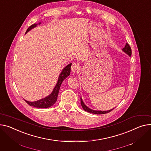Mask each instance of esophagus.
I'll list each match as a JSON object with an SVG mask.
<instances>
[{
	"label": "esophagus",
	"instance_id": "obj_1",
	"mask_svg": "<svg viewBox=\"0 0 151 151\" xmlns=\"http://www.w3.org/2000/svg\"><path fill=\"white\" fill-rule=\"evenodd\" d=\"M79 68V65L78 64L76 63H73L71 67V70H72V72H75L76 70H78V68Z\"/></svg>",
	"mask_w": 151,
	"mask_h": 151
}]
</instances>
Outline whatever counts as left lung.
I'll return each mask as SVG.
<instances>
[{"mask_svg":"<svg viewBox=\"0 0 151 151\" xmlns=\"http://www.w3.org/2000/svg\"><path fill=\"white\" fill-rule=\"evenodd\" d=\"M123 51L126 53L127 55H129V57H130V56H131L132 55V50H131V48H130V47L129 46V45L126 43L125 47L122 49ZM81 106L83 107V109L85 110V111L86 112H88L89 113H92V114H98V115H101V114H107V113H109L110 112V111H112V110L115 109H110V110H93V109H90L89 107H88L84 103V101H83V99L81 96Z\"/></svg>","mask_w":151,"mask_h":151,"instance_id":"8db88e82","label":"left lung"}]
</instances>
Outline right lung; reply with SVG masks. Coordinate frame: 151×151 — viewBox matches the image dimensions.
Listing matches in <instances>:
<instances>
[{"label": "right lung", "mask_w": 151, "mask_h": 151, "mask_svg": "<svg viewBox=\"0 0 151 151\" xmlns=\"http://www.w3.org/2000/svg\"><path fill=\"white\" fill-rule=\"evenodd\" d=\"M40 24H41V22L32 25L27 29L25 34H27L31 29L36 27L37 25H40ZM72 64V63L68 64L66 67H65L63 69L61 73H60L59 76L58 82L51 93H50L49 95L47 96L46 97L37 100L36 101H28L24 99L27 102V103L30 106H33L35 107H37V108H48L52 106L57 101L60 87H61L63 81L70 74V68H71Z\"/></svg>", "instance_id": "obj_1"}]
</instances>
